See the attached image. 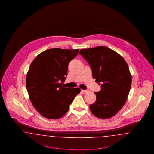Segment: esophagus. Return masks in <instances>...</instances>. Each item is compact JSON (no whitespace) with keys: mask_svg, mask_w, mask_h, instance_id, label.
Instances as JSON below:
<instances>
[{"mask_svg":"<svg viewBox=\"0 0 154 154\" xmlns=\"http://www.w3.org/2000/svg\"><path fill=\"white\" fill-rule=\"evenodd\" d=\"M81 91H82L83 93H88V92L89 91L88 90H82Z\"/></svg>","mask_w":154,"mask_h":154,"instance_id":"esophagus-1","label":"esophagus"}]
</instances>
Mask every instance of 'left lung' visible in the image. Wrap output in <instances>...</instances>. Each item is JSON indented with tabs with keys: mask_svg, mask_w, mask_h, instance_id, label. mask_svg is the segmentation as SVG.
Wrapping results in <instances>:
<instances>
[{
	"mask_svg": "<svg viewBox=\"0 0 154 154\" xmlns=\"http://www.w3.org/2000/svg\"><path fill=\"white\" fill-rule=\"evenodd\" d=\"M79 55L89 63L95 81L101 85L96 101L89 107L100 119L115 116L126 102L131 90V75L124 58L107 47L81 49Z\"/></svg>",
	"mask_w": 154,
	"mask_h": 154,
	"instance_id": "8db88e82",
	"label": "left lung"
}]
</instances>
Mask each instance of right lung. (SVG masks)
Instances as JSON below:
<instances>
[{"label": "right lung", "mask_w": 154, "mask_h": 154, "mask_svg": "<svg viewBox=\"0 0 154 154\" xmlns=\"http://www.w3.org/2000/svg\"><path fill=\"white\" fill-rule=\"evenodd\" d=\"M79 49L55 48L39 54L32 61L26 77L30 100L42 116L57 119L68 112L81 89L62 86L67 75L68 64Z\"/></svg>", "instance_id": "add662e5"}]
</instances>
